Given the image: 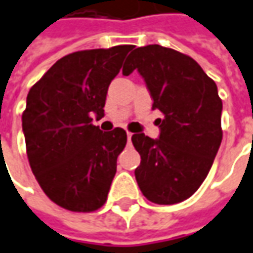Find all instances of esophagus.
I'll use <instances>...</instances> for the list:
<instances>
[{
	"label": "esophagus",
	"mask_w": 253,
	"mask_h": 253,
	"mask_svg": "<svg viewBox=\"0 0 253 253\" xmlns=\"http://www.w3.org/2000/svg\"><path fill=\"white\" fill-rule=\"evenodd\" d=\"M131 135H133V133H130V131H127V140H128V143L131 141Z\"/></svg>",
	"instance_id": "1"
}]
</instances>
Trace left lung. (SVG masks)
Returning <instances> with one entry per match:
<instances>
[{"label": "left lung", "instance_id": "left-lung-1", "mask_svg": "<svg viewBox=\"0 0 253 253\" xmlns=\"http://www.w3.org/2000/svg\"><path fill=\"white\" fill-rule=\"evenodd\" d=\"M143 75L161 110V134L131 137L141 157L134 170L144 196L157 205H176L192 196L207 176L222 140V102L217 85L192 57L160 44L137 47L123 75Z\"/></svg>", "mask_w": 253, "mask_h": 253}]
</instances>
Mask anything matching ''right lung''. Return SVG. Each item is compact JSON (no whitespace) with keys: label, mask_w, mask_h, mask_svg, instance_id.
Returning <instances> with one entry per match:
<instances>
[{"label":"right lung","mask_w":253,"mask_h":253,"mask_svg":"<svg viewBox=\"0 0 253 253\" xmlns=\"http://www.w3.org/2000/svg\"><path fill=\"white\" fill-rule=\"evenodd\" d=\"M131 44L81 50L60 58L31 88L22 113L32 172L57 206L91 213L105 205L127 134L102 131L106 93Z\"/></svg>","instance_id":"right-lung-1"}]
</instances>
